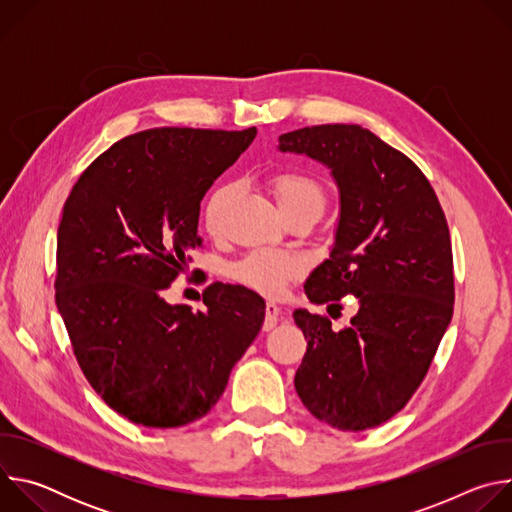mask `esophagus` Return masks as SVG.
<instances>
[{"label":"esophagus","mask_w":512,"mask_h":512,"mask_svg":"<svg viewBox=\"0 0 512 512\" xmlns=\"http://www.w3.org/2000/svg\"><path fill=\"white\" fill-rule=\"evenodd\" d=\"M279 314H281V308H279L275 302H267V304H265V322H263V328H265V330L275 328V324H277V320H279Z\"/></svg>","instance_id":"obj_1"}]
</instances>
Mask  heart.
Here are the masks:
<instances>
[{"mask_svg":"<svg viewBox=\"0 0 512 512\" xmlns=\"http://www.w3.org/2000/svg\"><path fill=\"white\" fill-rule=\"evenodd\" d=\"M275 198L281 210L298 206L302 202H322L324 190L312 176L304 172H281L273 178ZM235 188L231 184L218 186L206 200L204 225L210 233H218L223 227V218L233 198ZM304 261L287 251L279 249H255L233 265V277L265 296H279L289 281L302 275Z\"/></svg>","mask_w":512,"mask_h":512,"instance_id":"b5f03b06","label":"heart"}]
</instances>
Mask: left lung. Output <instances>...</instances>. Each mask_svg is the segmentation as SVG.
Here are the masks:
<instances>
[{
    "label": "left lung",
    "instance_id": "left-lung-1",
    "mask_svg": "<svg viewBox=\"0 0 512 512\" xmlns=\"http://www.w3.org/2000/svg\"><path fill=\"white\" fill-rule=\"evenodd\" d=\"M279 150L326 168L340 192L330 257L306 279V296H354L358 312L336 330L296 310L308 340L296 391L308 411L342 431L399 413L427 375L454 314V259L446 214L423 172L360 125H314L279 135Z\"/></svg>",
    "mask_w": 512,
    "mask_h": 512
}]
</instances>
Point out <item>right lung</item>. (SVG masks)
I'll return each mask as SVG.
<instances>
[{
	"mask_svg": "<svg viewBox=\"0 0 512 512\" xmlns=\"http://www.w3.org/2000/svg\"><path fill=\"white\" fill-rule=\"evenodd\" d=\"M257 129L160 127L123 137L72 186L56 241V306L91 387L145 427L204 417L257 338L265 302L216 281L204 312L164 289L198 237L200 200Z\"/></svg>",
	"mask_w": 512,
	"mask_h": 512,
	"instance_id": "obj_1",
	"label": "right lung"
}]
</instances>
